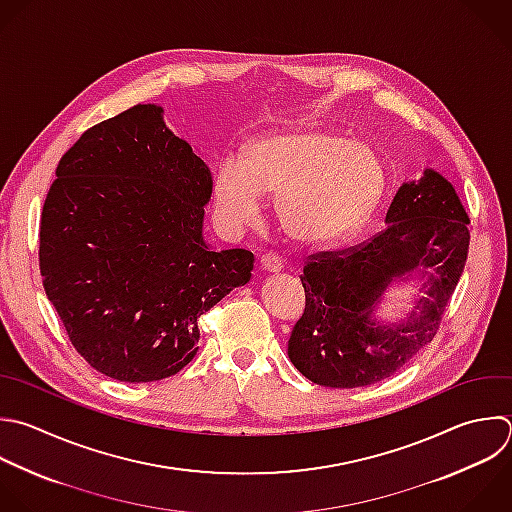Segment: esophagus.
I'll list each match as a JSON object with an SVG mask.
<instances>
[{
  "label": "esophagus",
  "mask_w": 512,
  "mask_h": 512,
  "mask_svg": "<svg viewBox=\"0 0 512 512\" xmlns=\"http://www.w3.org/2000/svg\"><path fill=\"white\" fill-rule=\"evenodd\" d=\"M260 266L266 272H278V270H282V258L274 252H266L260 256Z\"/></svg>",
  "instance_id": "esophagus-1"
}]
</instances>
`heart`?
Instances as JSON below:
<instances>
[{
    "label": "heart",
    "instance_id": "obj_1",
    "mask_svg": "<svg viewBox=\"0 0 512 512\" xmlns=\"http://www.w3.org/2000/svg\"><path fill=\"white\" fill-rule=\"evenodd\" d=\"M384 188V168L372 148L324 130H300L254 140L242 164L224 160L212 200L228 230L252 224L262 196H276L282 230L310 246L334 244L362 226Z\"/></svg>",
    "mask_w": 512,
    "mask_h": 512
}]
</instances>
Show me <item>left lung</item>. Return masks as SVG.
Listing matches in <instances>:
<instances>
[{"mask_svg": "<svg viewBox=\"0 0 512 512\" xmlns=\"http://www.w3.org/2000/svg\"><path fill=\"white\" fill-rule=\"evenodd\" d=\"M386 222L366 242L306 258L300 276L306 308L290 334L288 356L320 386L358 388L394 374L436 336L458 284L470 220L448 180L426 170L418 184H404ZM418 265L437 272L419 314L400 327H378L369 314L381 290Z\"/></svg>", "mask_w": 512, "mask_h": 512, "instance_id": "1", "label": "left lung"}]
</instances>
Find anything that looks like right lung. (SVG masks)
I'll return each instance as SVG.
<instances>
[{
	"mask_svg": "<svg viewBox=\"0 0 512 512\" xmlns=\"http://www.w3.org/2000/svg\"><path fill=\"white\" fill-rule=\"evenodd\" d=\"M40 220V272L72 346L122 382L178 374L198 320L244 286L254 254L202 238L208 166L156 104L96 124L62 156Z\"/></svg>",
	"mask_w": 512,
	"mask_h": 512,
	"instance_id": "obj_1",
	"label": "right lung"
}]
</instances>
